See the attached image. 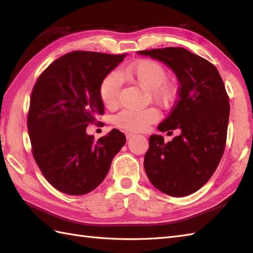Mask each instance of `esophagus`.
<instances>
[{"label":"esophagus","mask_w":253,"mask_h":253,"mask_svg":"<svg viewBox=\"0 0 253 253\" xmlns=\"http://www.w3.org/2000/svg\"><path fill=\"white\" fill-rule=\"evenodd\" d=\"M133 137H136L135 133H132V132H126V138L128 139V140H129V139H131V138H133Z\"/></svg>","instance_id":"34e87169"}]
</instances>
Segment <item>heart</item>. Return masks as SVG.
I'll return each mask as SVG.
<instances>
[{"label": "heart", "instance_id": "1", "mask_svg": "<svg viewBox=\"0 0 253 253\" xmlns=\"http://www.w3.org/2000/svg\"><path fill=\"white\" fill-rule=\"evenodd\" d=\"M123 78L130 79L144 90H149L151 98L160 104H169L175 96L174 87L165 82L166 69L152 60H139L123 67L120 73H110L102 80L100 98L109 109H115L118 104ZM158 118V112L153 109L123 110L115 116L114 123L121 129L137 132L146 130Z\"/></svg>", "mask_w": 253, "mask_h": 253}]
</instances>
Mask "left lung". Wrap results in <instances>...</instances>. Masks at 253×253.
I'll use <instances>...</instances> for the list:
<instances>
[{"mask_svg":"<svg viewBox=\"0 0 253 253\" xmlns=\"http://www.w3.org/2000/svg\"><path fill=\"white\" fill-rule=\"evenodd\" d=\"M168 65L179 83L178 100L159 125L178 136L168 143L160 135L149 138L144 169L151 184L166 195L185 197L211 178L224 153L229 100L213 64L184 47L139 51Z\"/></svg>","mask_w":253,"mask_h":253,"instance_id":"obj_1","label":"left lung"}]
</instances>
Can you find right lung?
I'll return each mask as SVG.
<instances>
[{"instance_id":"obj_1","label":"right lung","mask_w":253,"mask_h":253,"mask_svg":"<svg viewBox=\"0 0 253 253\" xmlns=\"http://www.w3.org/2000/svg\"><path fill=\"white\" fill-rule=\"evenodd\" d=\"M125 56L71 52L53 62L32 89L27 120L32 154L45 179L66 195L95 189L126 142L118 129L96 141L87 133L104 113L102 80Z\"/></svg>"}]
</instances>
